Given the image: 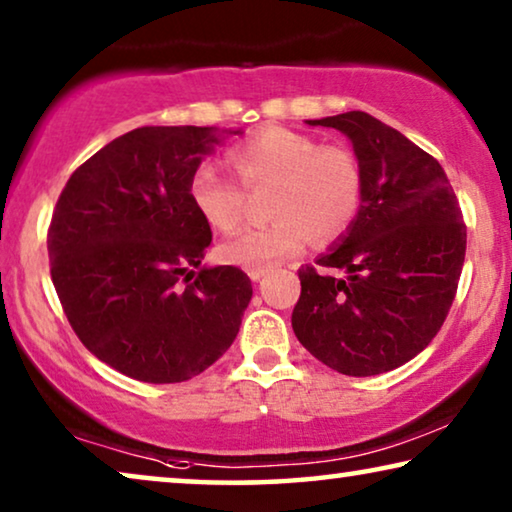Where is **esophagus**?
<instances>
[{"label": "esophagus", "mask_w": 512, "mask_h": 512, "mask_svg": "<svg viewBox=\"0 0 512 512\" xmlns=\"http://www.w3.org/2000/svg\"><path fill=\"white\" fill-rule=\"evenodd\" d=\"M271 269H248V276H250V280H262L266 273H269Z\"/></svg>", "instance_id": "obj_1"}]
</instances>
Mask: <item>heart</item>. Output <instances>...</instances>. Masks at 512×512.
<instances>
[{"label": "heart", "instance_id": "obj_1", "mask_svg": "<svg viewBox=\"0 0 512 512\" xmlns=\"http://www.w3.org/2000/svg\"><path fill=\"white\" fill-rule=\"evenodd\" d=\"M230 160L248 188L273 186V223L220 243V262L271 269L299 255L310 236L331 243L354 223L363 179L347 149L322 147L315 137L271 126L236 144ZM190 200L204 223L218 232H234L246 211L243 188L216 167L195 172Z\"/></svg>", "mask_w": 512, "mask_h": 512}]
</instances>
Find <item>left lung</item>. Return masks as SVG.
<instances>
[{
    "label": "left lung",
    "instance_id": "1",
    "mask_svg": "<svg viewBox=\"0 0 512 512\" xmlns=\"http://www.w3.org/2000/svg\"><path fill=\"white\" fill-rule=\"evenodd\" d=\"M349 137L361 167V207L319 269H299L292 329L329 368L372 377L430 345L451 310L467 227L444 167L368 112L308 119ZM338 268L345 277L330 273Z\"/></svg>",
    "mask_w": 512,
    "mask_h": 512
}]
</instances>
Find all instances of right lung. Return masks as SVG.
<instances>
[{
  "label": "right lung",
  "mask_w": 512,
  "mask_h": 512,
  "mask_svg": "<svg viewBox=\"0 0 512 512\" xmlns=\"http://www.w3.org/2000/svg\"><path fill=\"white\" fill-rule=\"evenodd\" d=\"M239 133L135 128L61 190L48 232L52 282L82 345L121 375L147 384L193 379L239 333L253 285L236 266L194 275L211 227L190 200L202 160Z\"/></svg>",
  "instance_id": "right-lung-1"
}]
</instances>
